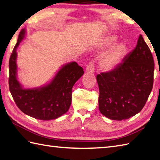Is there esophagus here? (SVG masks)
<instances>
[{
	"instance_id": "34e87169",
	"label": "esophagus",
	"mask_w": 160,
	"mask_h": 160,
	"mask_svg": "<svg viewBox=\"0 0 160 160\" xmlns=\"http://www.w3.org/2000/svg\"><path fill=\"white\" fill-rule=\"evenodd\" d=\"M94 71H95V67H94L93 62L91 61L86 67V71L88 73H93Z\"/></svg>"
}]
</instances>
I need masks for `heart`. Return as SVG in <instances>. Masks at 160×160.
<instances>
[{"label":"heart","mask_w":160,"mask_h":160,"mask_svg":"<svg viewBox=\"0 0 160 160\" xmlns=\"http://www.w3.org/2000/svg\"><path fill=\"white\" fill-rule=\"evenodd\" d=\"M117 37L111 36L105 40L104 45L110 46L116 42ZM127 52V46L124 43L120 42L115 45L106 53L100 60L101 67L104 70H111L117 65L120 60Z\"/></svg>","instance_id":"b5f03b06"}]
</instances>
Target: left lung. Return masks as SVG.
I'll return each mask as SVG.
<instances>
[{
    "label": "left lung",
    "mask_w": 160,
    "mask_h": 160,
    "mask_svg": "<svg viewBox=\"0 0 160 160\" xmlns=\"http://www.w3.org/2000/svg\"><path fill=\"white\" fill-rule=\"evenodd\" d=\"M154 65L151 50L140 35L135 48L121 63L97 76L100 113L122 120L140 112L152 89Z\"/></svg>",
    "instance_id": "obj_1"
}]
</instances>
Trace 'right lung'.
<instances>
[{"mask_svg":"<svg viewBox=\"0 0 160 160\" xmlns=\"http://www.w3.org/2000/svg\"><path fill=\"white\" fill-rule=\"evenodd\" d=\"M25 35V30L22 29L9 58V91L17 107L25 114L41 120L56 119L69 110L71 90L83 75V69L76 62H71L61 68L47 85L36 89H23L16 77V49Z\"/></svg>","mask_w":160,"mask_h":160,"instance_id":"obj_1","label":"right lung"}]
</instances>
